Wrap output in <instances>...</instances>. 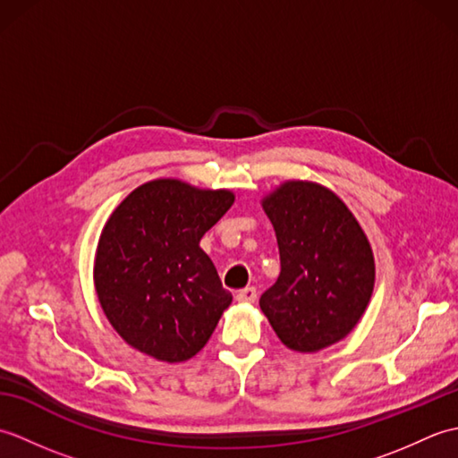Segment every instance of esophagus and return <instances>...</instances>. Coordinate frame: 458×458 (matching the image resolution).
Returning <instances> with one entry per match:
<instances>
[{"label": "esophagus", "mask_w": 458, "mask_h": 458, "mask_svg": "<svg viewBox=\"0 0 458 458\" xmlns=\"http://www.w3.org/2000/svg\"><path fill=\"white\" fill-rule=\"evenodd\" d=\"M256 297H258L256 287H244L236 293V299L240 301V303H254Z\"/></svg>", "instance_id": "1"}]
</instances>
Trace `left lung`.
Wrapping results in <instances>:
<instances>
[{"label": "left lung", "mask_w": 458, "mask_h": 458, "mask_svg": "<svg viewBox=\"0 0 458 458\" xmlns=\"http://www.w3.org/2000/svg\"><path fill=\"white\" fill-rule=\"evenodd\" d=\"M276 228L281 271L259 307L285 346L317 352L338 343L364 315L374 256L360 224L335 192L291 181L264 199Z\"/></svg>", "instance_id": "1"}]
</instances>
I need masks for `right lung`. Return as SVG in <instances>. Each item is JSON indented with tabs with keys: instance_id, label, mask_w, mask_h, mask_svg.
Returning <instances> with one entry per match:
<instances>
[{
	"instance_id": "right-lung-1",
	"label": "right lung",
	"mask_w": 458,
	"mask_h": 458,
	"mask_svg": "<svg viewBox=\"0 0 458 458\" xmlns=\"http://www.w3.org/2000/svg\"><path fill=\"white\" fill-rule=\"evenodd\" d=\"M232 202L230 191L159 179L114 210L96 251L94 281L106 317L130 346L182 362L208 343L232 293L200 238Z\"/></svg>"
}]
</instances>
